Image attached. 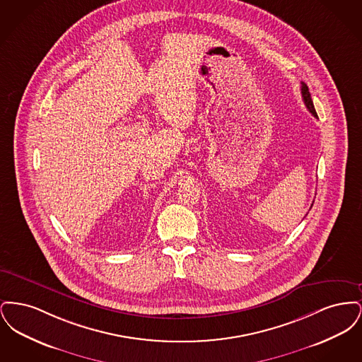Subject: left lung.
I'll return each mask as SVG.
<instances>
[{"instance_id":"1","label":"left lung","mask_w":362,"mask_h":362,"mask_svg":"<svg viewBox=\"0 0 362 362\" xmlns=\"http://www.w3.org/2000/svg\"><path fill=\"white\" fill-rule=\"evenodd\" d=\"M301 95H303V100H304L305 107L308 108V111H310V114H312L315 118H317V114H316V111H315L313 102H312V98H310V89H308V86H307L305 83H301Z\"/></svg>"}]
</instances>
